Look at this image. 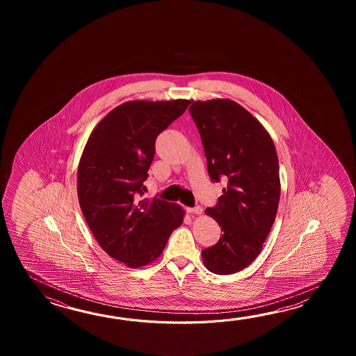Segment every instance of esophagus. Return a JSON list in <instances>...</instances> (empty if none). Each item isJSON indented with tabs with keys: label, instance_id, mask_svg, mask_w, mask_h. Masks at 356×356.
I'll return each instance as SVG.
<instances>
[{
	"label": "esophagus",
	"instance_id": "esophagus-1",
	"mask_svg": "<svg viewBox=\"0 0 356 356\" xmlns=\"http://www.w3.org/2000/svg\"><path fill=\"white\" fill-rule=\"evenodd\" d=\"M202 207H200V206H196V207H187V212L191 213V215H201L202 213Z\"/></svg>",
	"mask_w": 356,
	"mask_h": 356
}]
</instances>
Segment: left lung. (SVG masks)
<instances>
[{"mask_svg":"<svg viewBox=\"0 0 356 356\" xmlns=\"http://www.w3.org/2000/svg\"><path fill=\"white\" fill-rule=\"evenodd\" d=\"M189 113L202 138L212 181H227L218 206L206 209L222 235L202 250L209 271H242L261 253L280 201L279 159L273 138L252 114L230 99L196 100Z\"/></svg>","mask_w":356,"mask_h":356,"instance_id":"obj_1","label":"left lung"}]
</instances>
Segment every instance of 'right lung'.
Returning <instances> with one entry per match:
<instances>
[{"label": "right lung", "mask_w": 356, "mask_h": 356, "mask_svg": "<svg viewBox=\"0 0 356 356\" xmlns=\"http://www.w3.org/2000/svg\"><path fill=\"white\" fill-rule=\"evenodd\" d=\"M192 100H131L115 106L92 129L77 167V197L99 245L138 268L161 256L184 210L143 198L155 140Z\"/></svg>", "instance_id": "add662e5"}]
</instances>
